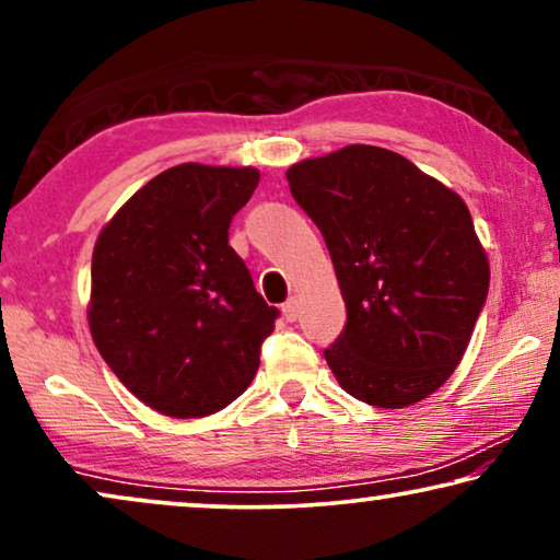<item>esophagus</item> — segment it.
I'll return each instance as SVG.
<instances>
[{
    "mask_svg": "<svg viewBox=\"0 0 560 560\" xmlns=\"http://www.w3.org/2000/svg\"><path fill=\"white\" fill-rule=\"evenodd\" d=\"M282 316L288 320H298V316H301V303H298V298H288V301L282 303Z\"/></svg>",
    "mask_w": 560,
    "mask_h": 560,
    "instance_id": "1",
    "label": "esophagus"
}]
</instances>
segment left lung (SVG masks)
<instances>
[{
	"mask_svg": "<svg viewBox=\"0 0 560 560\" xmlns=\"http://www.w3.org/2000/svg\"><path fill=\"white\" fill-rule=\"evenodd\" d=\"M324 234L347 326L324 351L351 397L408 408L462 362L485 308L489 262L462 196L408 158L349 144L288 167Z\"/></svg>",
	"mask_w": 560,
	"mask_h": 560,
	"instance_id": "left-lung-1",
	"label": "left lung"
}]
</instances>
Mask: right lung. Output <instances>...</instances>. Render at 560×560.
<instances>
[{
  "mask_svg": "<svg viewBox=\"0 0 560 560\" xmlns=\"http://www.w3.org/2000/svg\"><path fill=\"white\" fill-rule=\"evenodd\" d=\"M257 183L255 167H167L98 234L91 336L121 385L163 416H211L257 374L278 308L229 247Z\"/></svg>",
  "mask_w": 560,
  "mask_h": 560,
  "instance_id": "right-lung-1",
  "label": "right lung"
}]
</instances>
